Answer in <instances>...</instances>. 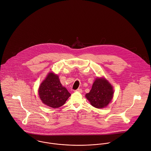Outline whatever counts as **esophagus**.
Segmentation results:
<instances>
[{"instance_id":"34e87169","label":"esophagus","mask_w":151,"mask_h":151,"mask_svg":"<svg viewBox=\"0 0 151 151\" xmlns=\"http://www.w3.org/2000/svg\"><path fill=\"white\" fill-rule=\"evenodd\" d=\"M75 91L79 92H80V93H82V89H80V88H79V89H76Z\"/></svg>"}]
</instances>
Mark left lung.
<instances>
[{
    "instance_id": "left-lung-1",
    "label": "left lung",
    "mask_w": 151,
    "mask_h": 151,
    "mask_svg": "<svg viewBox=\"0 0 151 151\" xmlns=\"http://www.w3.org/2000/svg\"><path fill=\"white\" fill-rule=\"evenodd\" d=\"M113 95L112 85L104 78H97L86 98L95 108H104L111 102Z\"/></svg>"
}]
</instances>
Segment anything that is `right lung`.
<instances>
[{
	"mask_svg": "<svg viewBox=\"0 0 151 151\" xmlns=\"http://www.w3.org/2000/svg\"><path fill=\"white\" fill-rule=\"evenodd\" d=\"M39 95L43 104L57 108L65 104L70 93L62 86L58 75L49 73L39 87Z\"/></svg>",
	"mask_w": 151,
	"mask_h": 151,
	"instance_id": "add662e5",
	"label": "right lung"
}]
</instances>
